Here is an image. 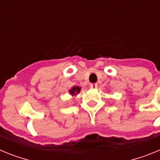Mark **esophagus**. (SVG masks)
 I'll list each match as a JSON object with an SVG mask.
<instances>
[{"label": "esophagus", "instance_id": "1", "mask_svg": "<svg viewBox=\"0 0 160 160\" xmlns=\"http://www.w3.org/2000/svg\"><path fill=\"white\" fill-rule=\"evenodd\" d=\"M90 86V87H91V88H97V87H98L97 83H91Z\"/></svg>", "mask_w": 160, "mask_h": 160}]
</instances>
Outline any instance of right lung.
I'll return each mask as SVG.
<instances>
[{
	"label": "right lung",
	"instance_id": "1",
	"mask_svg": "<svg viewBox=\"0 0 160 160\" xmlns=\"http://www.w3.org/2000/svg\"><path fill=\"white\" fill-rule=\"evenodd\" d=\"M80 90H81V89H80V87H73V88H72L71 90H70V93L72 94V95H73V94H78V93L79 91H80Z\"/></svg>",
	"mask_w": 160,
	"mask_h": 160
}]
</instances>
